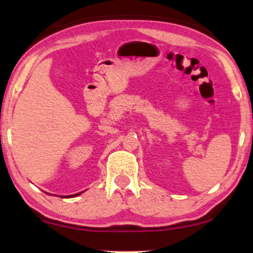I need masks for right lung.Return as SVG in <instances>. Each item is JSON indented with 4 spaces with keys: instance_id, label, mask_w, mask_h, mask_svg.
<instances>
[{
    "instance_id": "obj_1",
    "label": "right lung",
    "mask_w": 253,
    "mask_h": 253,
    "mask_svg": "<svg viewBox=\"0 0 253 253\" xmlns=\"http://www.w3.org/2000/svg\"><path fill=\"white\" fill-rule=\"evenodd\" d=\"M79 194H80V193H79ZM79 194H75V195H70V196H65V198H73V196H77V195H79Z\"/></svg>"
}]
</instances>
